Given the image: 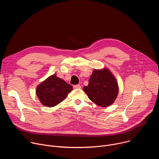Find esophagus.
<instances>
[{
    "label": "esophagus",
    "mask_w": 159,
    "mask_h": 159,
    "mask_svg": "<svg viewBox=\"0 0 159 159\" xmlns=\"http://www.w3.org/2000/svg\"><path fill=\"white\" fill-rule=\"evenodd\" d=\"M74 89H80L81 88V85L78 84V85H74Z\"/></svg>",
    "instance_id": "34e87169"
}]
</instances>
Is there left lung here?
Listing matches in <instances>:
<instances>
[{
  "mask_svg": "<svg viewBox=\"0 0 159 159\" xmlns=\"http://www.w3.org/2000/svg\"><path fill=\"white\" fill-rule=\"evenodd\" d=\"M89 99L101 107H107L116 100L118 91V82L111 72L104 68L93 70L87 86L83 87Z\"/></svg>",
  "mask_w": 159,
  "mask_h": 159,
  "instance_id": "obj_1",
  "label": "left lung"
}]
</instances>
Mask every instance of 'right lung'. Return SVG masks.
Masks as SVG:
<instances>
[{"mask_svg": "<svg viewBox=\"0 0 159 159\" xmlns=\"http://www.w3.org/2000/svg\"><path fill=\"white\" fill-rule=\"evenodd\" d=\"M72 89V85L53 74L38 85L36 93L43 105L53 107L62 102Z\"/></svg>", "mask_w": 159, "mask_h": 159, "instance_id": "obj_1", "label": "right lung"}]
</instances>
